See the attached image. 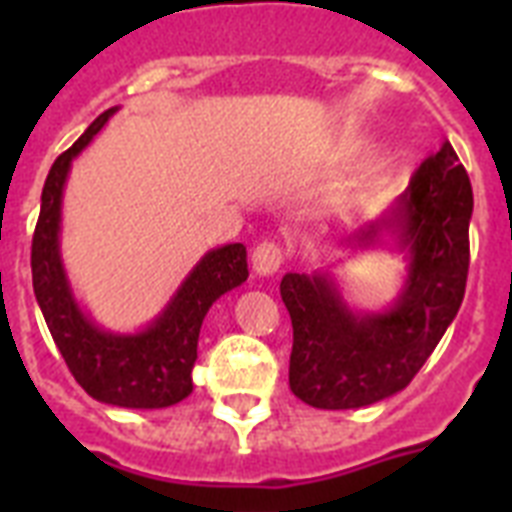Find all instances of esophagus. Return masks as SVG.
Segmentation results:
<instances>
[{"label": "esophagus", "instance_id": "34e87169", "mask_svg": "<svg viewBox=\"0 0 512 512\" xmlns=\"http://www.w3.org/2000/svg\"><path fill=\"white\" fill-rule=\"evenodd\" d=\"M281 263H284V252L273 241L257 244L255 252H252V268H255L257 276H273L281 268Z\"/></svg>", "mask_w": 512, "mask_h": 512}]
</instances>
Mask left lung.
<instances>
[{"mask_svg": "<svg viewBox=\"0 0 512 512\" xmlns=\"http://www.w3.org/2000/svg\"><path fill=\"white\" fill-rule=\"evenodd\" d=\"M473 188L444 143L406 191L364 223L345 252L385 249L406 263L393 303L361 311L345 300L335 268L287 273L281 300L292 319L289 388L316 409H361L396 396L422 369L465 297Z\"/></svg>", "mask_w": 512, "mask_h": 512, "instance_id": "left-lung-1", "label": "left lung"}]
</instances>
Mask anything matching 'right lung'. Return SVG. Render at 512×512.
Returning <instances> with one entry per match:
<instances>
[{"label": "right lung", "instance_id": "add662e5", "mask_svg": "<svg viewBox=\"0 0 512 512\" xmlns=\"http://www.w3.org/2000/svg\"><path fill=\"white\" fill-rule=\"evenodd\" d=\"M119 106L108 108L52 164L42 188V209L31 244L34 295L50 335L74 380L95 401L124 409H164L191 396L201 321L215 300L247 281V247L209 249L180 281L156 319L135 332L103 329L76 300L60 255L63 191L71 164L90 146Z\"/></svg>", "mask_w": 512, "mask_h": 512}]
</instances>
